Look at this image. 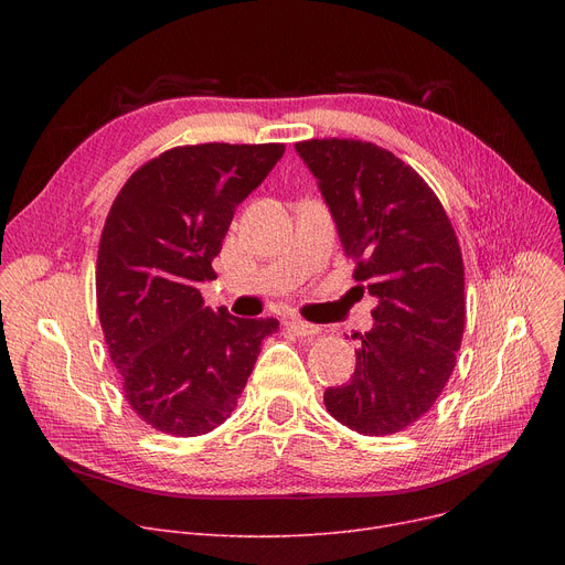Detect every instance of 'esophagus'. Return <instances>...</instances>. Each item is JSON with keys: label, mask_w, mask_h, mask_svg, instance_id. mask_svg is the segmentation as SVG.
Instances as JSON below:
<instances>
[{"label": "esophagus", "mask_w": 565, "mask_h": 565, "mask_svg": "<svg viewBox=\"0 0 565 565\" xmlns=\"http://www.w3.org/2000/svg\"><path fill=\"white\" fill-rule=\"evenodd\" d=\"M288 332H292L295 337H316L320 332V328L313 322L295 318V320H288Z\"/></svg>", "instance_id": "obj_1"}]
</instances>
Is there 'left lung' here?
I'll use <instances>...</instances> for the list:
<instances>
[{
    "label": "left lung",
    "instance_id": "1",
    "mask_svg": "<svg viewBox=\"0 0 565 565\" xmlns=\"http://www.w3.org/2000/svg\"><path fill=\"white\" fill-rule=\"evenodd\" d=\"M295 151L318 178L354 281L377 298L358 364L324 392L332 417L362 435L401 433L435 405L465 332V267L451 220L424 178L362 139H307Z\"/></svg>",
    "mask_w": 565,
    "mask_h": 565
}]
</instances>
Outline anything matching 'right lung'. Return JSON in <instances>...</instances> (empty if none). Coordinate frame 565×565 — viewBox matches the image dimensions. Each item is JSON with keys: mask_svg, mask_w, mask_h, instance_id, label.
<instances>
[{"mask_svg": "<svg viewBox=\"0 0 565 565\" xmlns=\"http://www.w3.org/2000/svg\"><path fill=\"white\" fill-rule=\"evenodd\" d=\"M284 143L175 146L141 164L116 194L96 263L100 328L137 417L173 437L224 424L277 318L203 307L199 284L243 203Z\"/></svg>", "mask_w": 565, "mask_h": 565, "instance_id": "1", "label": "right lung"}]
</instances>
